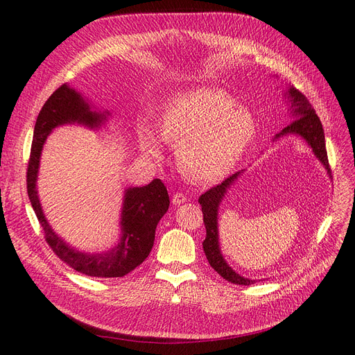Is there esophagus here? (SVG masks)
Masks as SVG:
<instances>
[{"mask_svg": "<svg viewBox=\"0 0 355 355\" xmlns=\"http://www.w3.org/2000/svg\"><path fill=\"white\" fill-rule=\"evenodd\" d=\"M185 201H187V196L182 194V193H175L173 196V204H174V206H180V204H184Z\"/></svg>", "mask_w": 355, "mask_h": 355, "instance_id": "esophagus-1", "label": "esophagus"}]
</instances>
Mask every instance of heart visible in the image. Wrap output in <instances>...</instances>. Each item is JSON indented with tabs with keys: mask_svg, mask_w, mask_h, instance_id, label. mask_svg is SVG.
Returning <instances> with one entry per match:
<instances>
[{
	"mask_svg": "<svg viewBox=\"0 0 355 355\" xmlns=\"http://www.w3.org/2000/svg\"><path fill=\"white\" fill-rule=\"evenodd\" d=\"M157 128L158 132L148 122L139 125L138 141L142 151L159 158L161 138L177 144L180 170L198 182L225 180L246 155L257 134L256 118L248 107L236 105L227 93L207 87L180 92L168 98Z\"/></svg>",
	"mask_w": 355,
	"mask_h": 355,
	"instance_id": "heart-1",
	"label": "heart"
}]
</instances>
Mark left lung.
Here are the masks:
<instances>
[{
	"instance_id": "1",
	"label": "left lung",
	"mask_w": 355,
	"mask_h": 355,
	"mask_svg": "<svg viewBox=\"0 0 355 355\" xmlns=\"http://www.w3.org/2000/svg\"><path fill=\"white\" fill-rule=\"evenodd\" d=\"M285 102L288 103V112L291 116L295 119L285 126L281 132L276 134L273 141L295 135V137H301L312 149V154L315 158L318 159L331 178V168L328 164V157H327V148H325V137H324V129L320 118L316 116L315 109L312 105L308 102V99L302 95L300 90H296L295 87L289 86L286 87L284 93ZM245 171H237L227 180L223 181L221 184L216 185V187L210 189L207 193H204L200 198L198 202L201 204V210H202V217H204V226H206V239L202 241V249L204 253H206V257L209 260L210 266L226 281L236 284V285H253L257 282V279H250L239 275L227 262L225 256L221 253L220 249V241H218V209L221 201L225 200L227 196L229 190L233 187L234 182L241 177Z\"/></svg>"
}]
</instances>
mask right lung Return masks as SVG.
<instances>
[{
	"instance_id": "add662e5",
	"label": "right lung",
	"mask_w": 355,
	"mask_h": 355,
	"mask_svg": "<svg viewBox=\"0 0 355 355\" xmlns=\"http://www.w3.org/2000/svg\"><path fill=\"white\" fill-rule=\"evenodd\" d=\"M109 116V110L93 107L89 99L67 83L53 92L34 125L27 170V193L44 230L46 241L59 259L87 276L122 277L139 266L154 246L157 225L170 207V197L164 182L155 178L144 187H126L123 190L119 218L121 237L116 246L105 252L79 250L63 240L47 221L37 190L43 146L53 129L76 123L96 130L106 125Z\"/></svg>"
}]
</instances>
